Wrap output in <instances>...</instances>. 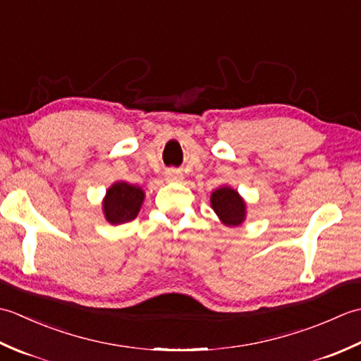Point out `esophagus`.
I'll return each instance as SVG.
<instances>
[{
	"label": "esophagus",
	"mask_w": 361,
	"mask_h": 361,
	"mask_svg": "<svg viewBox=\"0 0 361 361\" xmlns=\"http://www.w3.org/2000/svg\"><path fill=\"white\" fill-rule=\"evenodd\" d=\"M183 178V173L181 172H178V171H167L166 172V180L167 181H180Z\"/></svg>",
	"instance_id": "1"
}]
</instances>
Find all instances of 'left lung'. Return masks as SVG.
Here are the masks:
<instances>
[{
    "label": "left lung",
    "instance_id": "obj_1",
    "mask_svg": "<svg viewBox=\"0 0 361 361\" xmlns=\"http://www.w3.org/2000/svg\"><path fill=\"white\" fill-rule=\"evenodd\" d=\"M211 206L225 225H240L245 219V203L231 188H220L211 195Z\"/></svg>",
    "mask_w": 361,
    "mask_h": 361
}]
</instances>
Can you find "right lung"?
Here are the masks:
<instances>
[{"label": "right lung", "instance_id": "obj_1", "mask_svg": "<svg viewBox=\"0 0 361 361\" xmlns=\"http://www.w3.org/2000/svg\"><path fill=\"white\" fill-rule=\"evenodd\" d=\"M144 200V192L141 188H136L128 183L119 181L106 190V197L104 200L105 219L111 225H121L132 221Z\"/></svg>", "mask_w": 361, "mask_h": 361}]
</instances>
